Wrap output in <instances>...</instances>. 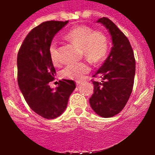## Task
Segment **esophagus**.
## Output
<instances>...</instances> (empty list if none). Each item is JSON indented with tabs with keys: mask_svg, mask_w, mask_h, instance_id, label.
I'll return each mask as SVG.
<instances>
[{
	"mask_svg": "<svg viewBox=\"0 0 155 155\" xmlns=\"http://www.w3.org/2000/svg\"><path fill=\"white\" fill-rule=\"evenodd\" d=\"M80 84V82H76V85H77V86H79Z\"/></svg>",
	"mask_w": 155,
	"mask_h": 155,
	"instance_id": "34e87169",
	"label": "esophagus"
}]
</instances>
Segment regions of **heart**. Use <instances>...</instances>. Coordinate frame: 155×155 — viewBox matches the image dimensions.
I'll use <instances>...</instances> for the list:
<instances>
[{"label":"heart","mask_w":155,"mask_h":155,"mask_svg":"<svg viewBox=\"0 0 155 155\" xmlns=\"http://www.w3.org/2000/svg\"><path fill=\"white\" fill-rule=\"evenodd\" d=\"M66 38L81 47L82 54L93 63H99L105 58L108 50V42L106 35L101 31H93L86 25H78L72 28L66 35ZM50 57L54 65L59 63L57 45L51 42L49 47ZM91 71L90 64L86 61L71 63L62 71V76L70 80L80 81Z\"/></svg>","instance_id":"heart-1"}]
</instances>
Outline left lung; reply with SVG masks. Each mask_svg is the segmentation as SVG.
<instances>
[{"instance_id":"left-lung-1","label":"left lung","mask_w":155,"mask_h":155,"mask_svg":"<svg viewBox=\"0 0 155 155\" xmlns=\"http://www.w3.org/2000/svg\"><path fill=\"white\" fill-rule=\"evenodd\" d=\"M110 33L113 47L103 65L93 75L94 93L89 99L94 112L102 117H111L122 110L132 92L135 75V58L127 37L107 18H100Z\"/></svg>"}]
</instances>
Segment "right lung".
Instances as JSON below:
<instances>
[{
    "mask_svg": "<svg viewBox=\"0 0 155 155\" xmlns=\"http://www.w3.org/2000/svg\"><path fill=\"white\" fill-rule=\"evenodd\" d=\"M68 21H49L35 27L25 37L18 54V82L25 101L34 112L46 119L59 117L75 88L73 80H62L55 89L50 83L55 69L49 53L54 36Z\"/></svg>",
    "mask_w": 155,
    "mask_h": 155,
    "instance_id": "1",
    "label": "right lung"
}]
</instances>
